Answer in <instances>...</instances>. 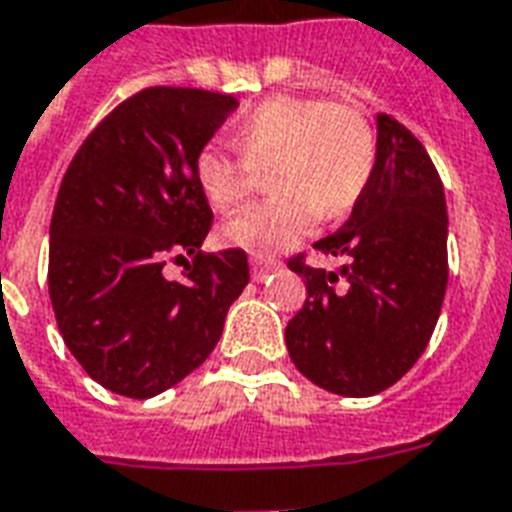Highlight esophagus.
Here are the masks:
<instances>
[{
    "instance_id": "1",
    "label": "esophagus",
    "mask_w": 512,
    "mask_h": 512,
    "mask_svg": "<svg viewBox=\"0 0 512 512\" xmlns=\"http://www.w3.org/2000/svg\"><path fill=\"white\" fill-rule=\"evenodd\" d=\"M280 267H283V264L275 259H259V256H256V259H251V275L256 283L267 280V277L272 275V272H277Z\"/></svg>"
}]
</instances>
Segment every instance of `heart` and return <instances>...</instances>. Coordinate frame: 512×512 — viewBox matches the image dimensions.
<instances>
[{
	"instance_id": "1",
	"label": "heart",
	"mask_w": 512,
	"mask_h": 512,
	"mask_svg": "<svg viewBox=\"0 0 512 512\" xmlns=\"http://www.w3.org/2000/svg\"><path fill=\"white\" fill-rule=\"evenodd\" d=\"M235 146H205L197 181L216 211L248 200L264 170L277 189L227 221V243L253 253H275L299 243L320 213L342 216L360 200L374 170L376 141L366 114L350 104L312 95H272L245 114Z\"/></svg>"
}]
</instances>
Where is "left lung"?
I'll return each mask as SVG.
<instances>
[{"mask_svg": "<svg viewBox=\"0 0 512 512\" xmlns=\"http://www.w3.org/2000/svg\"><path fill=\"white\" fill-rule=\"evenodd\" d=\"M446 197L414 133L376 117V160L350 219L315 248L342 256L339 272L304 264L307 301L285 326L293 366L336 395L387 390L425 352L449 283Z\"/></svg>", "mask_w": 512, "mask_h": 512, "instance_id": "obj_1", "label": "left lung"}]
</instances>
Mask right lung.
<instances>
[{
	"label": "right lung",
	"mask_w": 512,
	"mask_h": 512,
	"mask_svg": "<svg viewBox=\"0 0 512 512\" xmlns=\"http://www.w3.org/2000/svg\"><path fill=\"white\" fill-rule=\"evenodd\" d=\"M235 106L197 87H146L106 114L63 176L50 301L71 355L117 395L154 398L205 363L251 280L240 248L200 251L213 211L197 154ZM168 258L185 261L181 281L161 275Z\"/></svg>",
	"instance_id": "right-lung-1"
}]
</instances>
